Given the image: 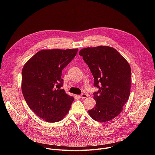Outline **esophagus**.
Returning a JSON list of instances; mask_svg holds the SVG:
<instances>
[{
  "mask_svg": "<svg viewBox=\"0 0 155 155\" xmlns=\"http://www.w3.org/2000/svg\"><path fill=\"white\" fill-rule=\"evenodd\" d=\"M87 97V95L86 94H81L80 96V97L81 98V99H85Z\"/></svg>",
  "mask_w": 155,
  "mask_h": 155,
  "instance_id": "34e87169",
  "label": "esophagus"
}]
</instances>
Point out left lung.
Here are the masks:
<instances>
[{"label":"left lung","instance_id":"obj_1","mask_svg":"<svg viewBox=\"0 0 155 155\" xmlns=\"http://www.w3.org/2000/svg\"><path fill=\"white\" fill-rule=\"evenodd\" d=\"M79 55L93 74L94 86L99 88L93 93L96 105L88 113L101 123L114 119L129 97L131 70L129 63L117 50L108 46L83 48Z\"/></svg>","mask_w":155,"mask_h":155}]
</instances>
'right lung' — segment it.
Returning a JSON list of instances; mask_svg holds the SVG:
<instances>
[{"instance_id":"right-lung-1","label":"right lung","mask_w":155,"mask_h":155,"mask_svg":"<svg viewBox=\"0 0 155 155\" xmlns=\"http://www.w3.org/2000/svg\"><path fill=\"white\" fill-rule=\"evenodd\" d=\"M77 51V48L43 50L24 65L22 93L29 107L44 121H59L69 111L74 98L61 89L62 71Z\"/></svg>"}]
</instances>
